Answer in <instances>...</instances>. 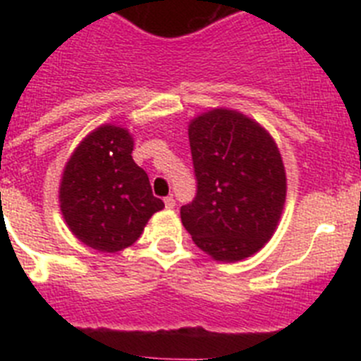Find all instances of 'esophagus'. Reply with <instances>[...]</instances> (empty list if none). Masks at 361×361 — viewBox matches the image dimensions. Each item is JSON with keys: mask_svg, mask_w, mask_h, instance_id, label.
<instances>
[{"mask_svg": "<svg viewBox=\"0 0 361 361\" xmlns=\"http://www.w3.org/2000/svg\"><path fill=\"white\" fill-rule=\"evenodd\" d=\"M164 206H166V209H173L175 208V199H173V197H166V199H164Z\"/></svg>", "mask_w": 361, "mask_h": 361, "instance_id": "1", "label": "esophagus"}]
</instances>
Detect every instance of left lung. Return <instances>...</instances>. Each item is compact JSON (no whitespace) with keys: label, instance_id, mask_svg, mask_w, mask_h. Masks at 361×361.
I'll list each match as a JSON object with an SVG mask.
<instances>
[{"label":"left lung","instance_id":"8db88e82","mask_svg":"<svg viewBox=\"0 0 361 361\" xmlns=\"http://www.w3.org/2000/svg\"><path fill=\"white\" fill-rule=\"evenodd\" d=\"M197 197L180 220L197 247L238 262L271 240L286 204L288 178L275 139L251 117L213 108L188 124Z\"/></svg>","mask_w":361,"mask_h":361}]
</instances>
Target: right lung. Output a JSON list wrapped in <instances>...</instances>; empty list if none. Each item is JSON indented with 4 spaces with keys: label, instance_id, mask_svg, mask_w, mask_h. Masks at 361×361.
<instances>
[{
    "label": "right lung",
    "instance_id": "1",
    "mask_svg": "<svg viewBox=\"0 0 361 361\" xmlns=\"http://www.w3.org/2000/svg\"><path fill=\"white\" fill-rule=\"evenodd\" d=\"M133 137L117 124H101L73 149L59 184L63 219L75 238L104 253L130 247L164 202L132 159Z\"/></svg>",
    "mask_w": 361,
    "mask_h": 361
}]
</instances>
